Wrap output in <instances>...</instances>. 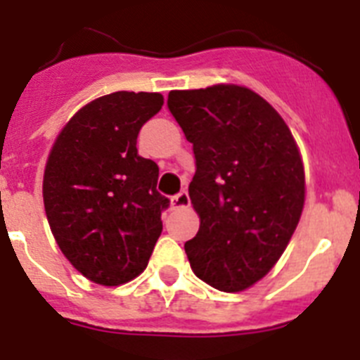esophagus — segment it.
I'll list each match as a JSON object with an SVG mask.
<instances>
[{
    "mask_svg": "<svg viewBox=\"0 0 360 360\" xmlns=\"http://www.w3.org/2000/svg\"><path fill=\"white\" fill-rule=\"evenodd\" d=\"M190 205V195L186 190H181L179 194H175L174 198H172V207L174 208H185Z\"/></svg>",
    "mask_w": 360,
    "mask_h": 360,
    "instance_id": "34e87169",
    "label": "esophagus"
}]
</instances>
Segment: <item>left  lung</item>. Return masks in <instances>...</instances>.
Here are the masks:
<instances>
[{
	"label": "left lung",
	"mask_w": 360,
	"mask_h": 360,
	"mask_svg": "<svg viewBox=\"0 0 360 360\" xmlns=\"http://www.w3.org/2000/svg\"><path fill=\"white\" fill-rule=\"evenodd\" d=\"M168 110L192 143L190 201L201 225L185 243L195 276L236 292L271 271L304 208V166L288 124L247 87L170 91Z\"/></svg>",
	"instance_id": "8db88e82"
}]
</instances>
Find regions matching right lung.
<instances>
[{"label":"right lung","instance_id":"1","mask_svg":"<svg viewBox=\"0 0 360 360\" xmlns=\"http://www.w3.org/2000/svg\"><path fill=\"white\" fill-rule=\"evenodd\" d=\"M159 93L117 91L89 102L62 129L47 159L44 205L53 236L77 271L101 285L143 273L170 199L137 135L162 108Z\"/></svg>","mask_w":360,"mask_h":360}]
</instances>
